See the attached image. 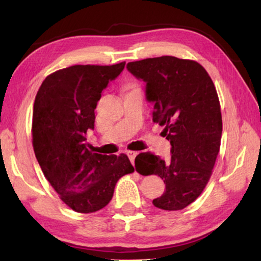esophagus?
<instances>
[{
	"instance_id": "1",
	"label": "esophagus",
	"mask_w": 261,
	"mask_h": 261,
	"mask_svg": "<svg viewBox=\"0 0 261 261\" xmlns=\"http://www.w3.org/2000/svg\"><path fill=\"white\" fill-rule=\"evenodd\" d=\"M126 154H127V156H129V159H130V161L134 163V161H135V158L137 156V154H138V152H135V151H127L126 152Z\"/></svg>"
}]
</instances>
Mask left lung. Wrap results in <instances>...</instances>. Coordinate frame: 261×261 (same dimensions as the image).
<instances>
[{"mask_svg": "<svg viewBox=\"0 0 261 261\" xmlns=\"http://www.w3.org/2000/svg\"><path fill=\"white\" fill-rule=\"evenodd\" d=\"M126 68L146 82L153 122L165 127L161 135L171 145L169 161L140 153L135 162L145 169L137 171L158 175L165 182L166 191L153 200L154 206L183 210L204 191L220 151L222 116L214 83L198 62L175 56L129 62Z\"/></svg>", "mask_w": 261, "mask_h": 261, "instance_id": "left-lung-1", "label": "left lung"}]
</instances>
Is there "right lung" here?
<instances>
[{
	"label": "right lung",
	"mask_w": 261,
	"mask_h": 261,
	"mask_svg": "<svg viewBox=\"0 0 261 261\" xmlns=\"http://www.w3.org/2000/svg\"><path fill=\"white\" fill-rule=\"evenodd\" d=\"M72 65L50 73L35 95L32 144L39 165L60 199L77 213H93L112 200L122 176L135 171L126 154L92 152L86 134L94 129L101 92L124 69Z\"/></svg>",
	"instance_id": "obj_1"
}]
</instances>
